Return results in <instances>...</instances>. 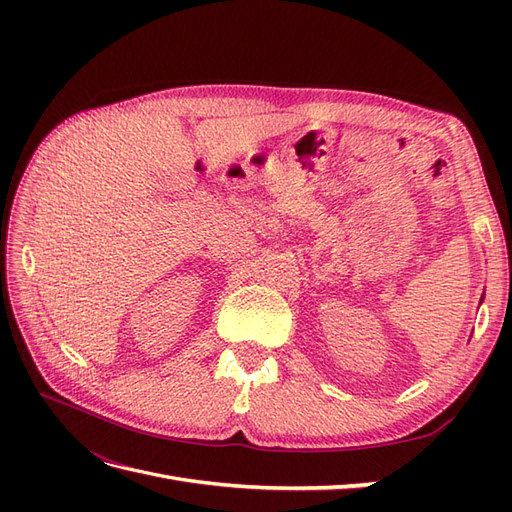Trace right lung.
Wrapping results in <instances>:
<instances>
[{
  "instance_id": "1",
  "label": "right lung",
  "mask_w": 512,
  "mask_h": 512,
  "mask_svg": "<svg viewBox=\"0 0 512 512\" xmlns=\"http://www.w3.org/2000/svg\"><path fill=\"white\" fill-rule=\"evenodd\" d=\"M483 299H485V292H483V297H480V301H478V305H480V303H483Z\"/></svg>"
}]
</instances>
